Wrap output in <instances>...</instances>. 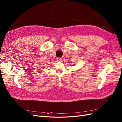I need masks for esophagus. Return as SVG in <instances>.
<instances>
[{
	"label": "esophagus",
	"mask_w": 122,
	"mask_h": 122,
	"mask_svg": "<svg viewBox=\"0 0 122 122\" xmlns=\"http://www.w3.org/2000/svg\"><path fill=\"white\" fill-rule=\"evenodd\" d=\"M62 58H57V60L58 61H62Z\"/></svg>",
	"instance_id": "esophagus-1"
}]
</instances>
